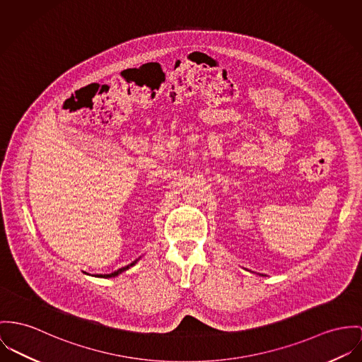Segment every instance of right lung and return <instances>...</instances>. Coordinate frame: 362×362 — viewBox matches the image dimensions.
I'll use <instances>...</instances> for the list:
<instances>
[{"label": "right lung", "mask_w": 362, "mask_h": 362, "mask_svg": "<svg viewBox=\"0 0 362 362\" xmlns=\"http://www.w3.org/2000/svg\"><path fill=\"white\" fill-rule=\"evenodd\" d=\"M139 259H136V260H134L131 264H128V266H125V267H121V269H118L117 272H114L112 274H98V276H95V277H99V279H112V277H117V276H119L122 272H127L128 269H131L132 266H135L138 262H139Z\"/></svg>", "instance_id": "right-lung-1"}]
</instances>
